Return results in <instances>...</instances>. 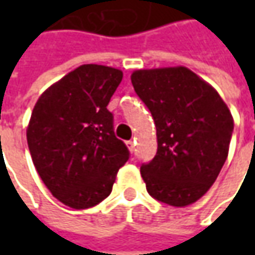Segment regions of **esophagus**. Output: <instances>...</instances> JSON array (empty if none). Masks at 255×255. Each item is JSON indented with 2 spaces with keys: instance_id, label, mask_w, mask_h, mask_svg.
Instances as JSON below:
<instances>
[{
  "instance_id": "1",
  "label": "esophagus",
  "mask_w": 255,
  "mask_h": 255,
  "mask_svg": "<svg viewBox=\"0 0 255 255\" xmlns=\"http://www.w3.org/2000/svg\"><path fill=\"white\" fill-rule=\"evenodd\" d=\"M126 144H128L130 152H134V140H129V142H126Z\"/></svg>"
}]
</instances>
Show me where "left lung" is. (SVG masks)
Wrapping results in <instances>:
<instances>
[{
	"mask_svg": "<svg viewBox=\"0 0 255 255\" xmlns=\"http://www.w3.org/2000/svg\"><path fill=\"white\" fill-rule=\"evenodd\" d=\"M130 79L157 134L156 156L140 166L147 193L169 206H189L210 189L227 159L230 111L216 89L183 66L140 69Z\"/></svg>",
	"mask_w": 255,
	"mask_h": 255,
	"instance_id": "obj_1",
	"label": "left lung"
}]
</instances>
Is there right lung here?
<instances>
[{
  "label": "right lung",
  "instance_id": "add662e5",
  "mask_svg": "<svg viewBox=\"0 0 255 255\" xmlns=\"http://www.w3.org/2000/svg\"><path fill=\"white\" fill-rule=\"evenodd\" d=\"M122 71L82 65L48 88L26 130L32 162L45 186L65 206L89 209L105 200L129 149L115 136L108 103Z\"/></svg>",
  "mask_w": 255,
  "mask_h": 255
}]
</instances>
